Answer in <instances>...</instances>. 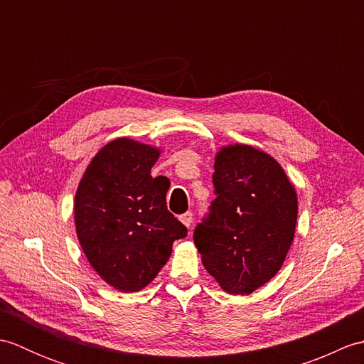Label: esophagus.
Returning a JSON list of instances; mask_svg holds the SVG:
<instances>
[{"label": "esophagus", "instance_id": "obj_1", "mask_svg": "<svg viewBox=\"0 0 364 364\" xmlns=\"http://www.w3.org/2000/svg\"><path fill=\"white\" fill-rule=\"evenodd\" d=\"M180 220H181V223L184 227H191V223H192V220H194V218H192V213H184L183 215H180Z\"/></svg>", "mask_w": 364, "mask_h": 364}]
</instances>
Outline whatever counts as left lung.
<instances>
[{
  "instance_id": "left-lung-1",
  "label": "left lung",
  "mask_w": 364,
  "mask_h": 364,
  "mask_svg": "<svg viewBox=\"0 0 364 364\" xmlns=\"http://www.w3.org/2000/svg\"><path fill=\"white\" fill-rule=\"evenodd\" d=\"M215 200L194 230L208 274L228 294H250L282 269L294 241L297 192L266 151L222 146L214 158Z\"/></svg>"
}]
</instances>
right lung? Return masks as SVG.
<instances>
[{
    "mask_svg": "<svg viewBox=\"0 0 364 364\" xmlns=\"http://www.w3.org/2000/svg\"><path fill=\"white\" fill-rule=\"evenodd\" d=\"M161 150L119 137L92 158L75 196L81 249L103 280L120 292L153 282L188 230L167 211L170 184L150 175Z\"/></svg>",
    "mask_w": 364,
    "mask_h": 364,
    "instance_id": "right-lung-1",
    "label": "right lung"
}]
</instances>
